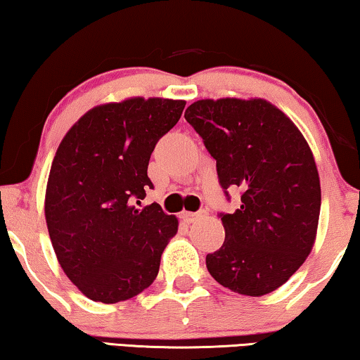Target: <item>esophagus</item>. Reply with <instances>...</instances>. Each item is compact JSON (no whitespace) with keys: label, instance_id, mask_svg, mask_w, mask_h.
Here are the masks:
<instances>
[{"label":"esophagus","instance_id":"34e87169","mask_svg":"<svg viewBox=\"0 0 360 360\" xmlns=\"http://www.w3.org/2000/svg\"><path fill=\"white\" fill-rule=\"evenodd\" d=\"M205 216V211H196V213H190V211H185L184 214H181V218H184L186 223H195L196 219L203 218Z\"/></svg>","mask_w":360,"mask_h":360}]
</instances>
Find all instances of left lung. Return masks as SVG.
Returning <instances> with one entry per match:
<instances>
[{
  "mask_svg": "<svg viewBox=\"0 0 360 360\" xmlns=\"http://www.w3.org/2000/svg\"><path fill=\"white\" fill-rule=\"evenodd\" d=\"M185 120L216 160L226 200L240 188L234 213H219L226 239L206 255L216 282L262 297L283 285L311 252L321 188L298 127L265 100H200Z\"/></svg>",
  "mask_w": 360,
  "mask_h": 360,
  "instance_id": "left-lung-1",
  "label": "left lung"
}]
</instances>
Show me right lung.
<instances>
[{
  "label": "right lung",
  "instance_id": "obj_1",
  "mask_svg": "<svg viewBox=\"0 0 360 360\" xmlns=\"http://www.w3.org/2000/svg\"><path fill=\"white\" fill-rule=\"evenodd\" d=\"M185 101L131 98L96 106L67 132L53 157L46 221L58 264L93 302L117 303L154 282L179 231L157 203L139 210L150 154Z\"/></svg>",
  "mask_w": 360,
  "mask_h": 360
}]
</instances>
